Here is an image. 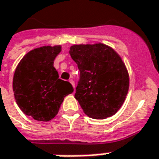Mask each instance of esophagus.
I'll return each mask as SVG.
<instances>
[{
  "instance_id": "esophagus-1",
  "label": "esophagus",
  "mask_w": 159,
  "mask_h": 159,
  "mask_svg": "<svg viewBox=\"0 0 159 159\" xmlns=\"http://www.w3.org/2000/svg\"><path fill=\"white\" fill-rule=\"evenodd\" d=\"M69 82H70V83L72 84V87H73V88H74V87H75V84H74V81H73L72 80H69Z\"/></svg>"
}]
</instances>
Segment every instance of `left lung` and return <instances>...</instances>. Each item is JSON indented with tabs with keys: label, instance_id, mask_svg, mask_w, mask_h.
<instances>
[{
	"label": "left lung",
	"instance_id": "left-lung-1",
	"mask_svg": "<svg viewBox=\"0 0 159 159\" xmlns=\"http://www.w3.org/2000/svg\"><path fill=\"white\" fill-rule=\"evenodd\" d=\"M70 55L80 70L75 99L93 119L112 116L125 101L129 79L121 57L103 43L79 44Z\"/></svg>",
	"mask_w": 159,
	"mask_h": 159
}]
</instances>
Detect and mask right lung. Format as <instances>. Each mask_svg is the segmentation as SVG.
Returning <instances> with one entry per match:
<instances>
[{
	"mask_svg": "<svg viewBox=\"0 0 159 159\" xmlns=\"http://www.w3.org/2000/svg\"><path fill=\"white\" fill-rule=\"evenodd\" d=\"M61 46L34 49L22 57L13 78L16 102L26 116L41 122L56 116L64 98L73 92L70 82L58 79L53 61Z\"/></svg>",
	"mask_w": 159,
	"mask_h": 159,
	"instance_id": "obj_1",
	"label": "right lung"
}]
</instances>
